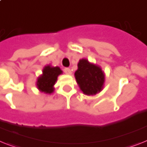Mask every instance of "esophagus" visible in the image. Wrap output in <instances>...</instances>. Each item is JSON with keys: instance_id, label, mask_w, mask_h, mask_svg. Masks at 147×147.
<instances>
[{"instance_id": "34e87169", "label": "esophagus", "mask_w": 147, "mask_h": 147, "mask_svg": "<svg viewBox=\"0 0 147 147\" xmlns=\"http://www.w3.org/2000/svg\"><path fill=\"white\" fill-rule=\"evenodd\" d=\"M64 72H65V74H67V75H71V71L69 68H65V69H64Z\"/></svg>"}]
</instances>
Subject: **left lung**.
<instances>
[{
  "instance_id": "obj_1",
  "label": "left lung",
  "mask_w": 147,
  "mask_h": 147,
  "mask_svg": "<svg viewBox=\"0 0 147 147\" xmlns=\"http://www.w3.org/2000/svg\"><path fill=\"white\" fill-rule=\"evenodd\" d=\"M75 77L80 89L85 95H95L103 88L104 72L99 65L90 63L88 59H80Z\"/></svg>"
}]
</instances>
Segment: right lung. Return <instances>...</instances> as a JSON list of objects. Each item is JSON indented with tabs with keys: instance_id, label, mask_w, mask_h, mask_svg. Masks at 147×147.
<instances>
[{
	"instance_id": "add662e5",
	"label": "right lung",
	"mask_w": 147,
	"mask_h": 147,
	"mask_svg": "<svg viewBox=\"0 0 147 147\" xmlns=\"http://www.w3.org/2000/svg\"><path fill=\"white\" fill-rule=\"evenodd\" d=\"M42 72V75L38 78L37 88L41 92L51 94L54 90L53 85L57 82V77L63 73V71L58 66L53 67L48 65L44 68Z\"/></svg>"
}]
</instances>
